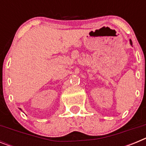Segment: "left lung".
Returning <instances> with one entry per match:
<instances>
[{
	"label": "left lung",
	"mask_w": 146,
	"mask_h": 146,
	"mask_svg": "<svg viewBox=\"0 0 146 146\" xmlns=\"http://www.w3.org/2000/svg\"><path fill=\"white\" fill-rule=\"evenodd\" d=\"M130 44H132V42H131V40H130Z\"/></svg>",
	"instance_id": "left-lung-1"
}]
</instances>
